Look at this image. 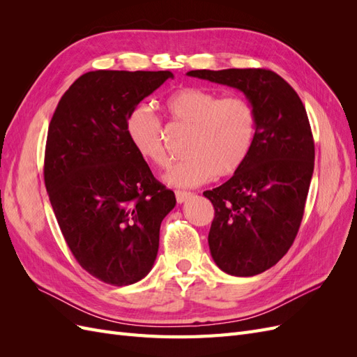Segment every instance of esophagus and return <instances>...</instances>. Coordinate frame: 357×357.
<instances>
[{
	"mask_svg": "<svg viewBox=\"0 0 357 357\" xmlns=\"http://www.w3.org/2000/svg\"><path fill=\"white\" fill-rule=\"evenodd\" d=\"M192 197L190 192H185V190H176V199L178 204H183L185 201H188Z\"/></svg>",
	"mask_w": 357,
	"mask_h": 357,
	"instance_id": "1",
	"label": "esophagus"
}]
</instances>
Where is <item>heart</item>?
<instances>
[{"mask_svg": "<svg viewBox=\"0 0 357 357\" xmlns=\"http://www.w3.org/2000/svg\"><path fill=\"white\" fill-rule=\"evenodd\" d=\"M168 116L190 126L188 159L171 165L164 181L176 188H193L214 176L228 177L238 171L250 153L256 135V112L244 96L219 98L211 91L186 86L164 100ZM125 135L134 152L155 167L168 162L164 135L150 107L139 104L128 113Z\"/></svg>", "mask_w": 357, "mask_h": 357, "instance_id": "obj_1", "label": "heart"}]
</instances>
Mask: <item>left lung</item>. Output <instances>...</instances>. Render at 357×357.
Wrapping results in <instances>:
<instances>
[{
  "label": "left lung",
  "instance_id": "left-lung-1",
  "mask_svg": "<svg viewBox=\"0 0 357 357\" xmlns=\"http://www.w3.org/2000/svg\"><path fill=\"white\" fill-rule=\"evenodd\" d=\"M188 75L241 91L256 112V135L244 164L213 190L208 245L223 273L253 277L294 244L314 171V142L305 107L271 70H193Z\"/></svg>",
  "mask_w": 357,
  "mask_h": 357
}]
</instances>
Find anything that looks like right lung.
I'll return each mask as SVG.
<instances>
[{
    "label": "right lung",
    "mask_w": 357,
    "mask_h": 357,
    "mask_svg": "<svg viewBox=\"0 0 357 357\" xmlns=\"http://www.w3.org/2000/svg\"><path fill=\"white\" fill-rule=\"evenodd\" d=\"M171 71L83 74L49 125L45 183L61 232L77 262L112 286L134 284L153 268L159 229L176 207L128 143V113Z\"/></svg>",
    "instance_id": "right-lung-1"
}]
</instances>
